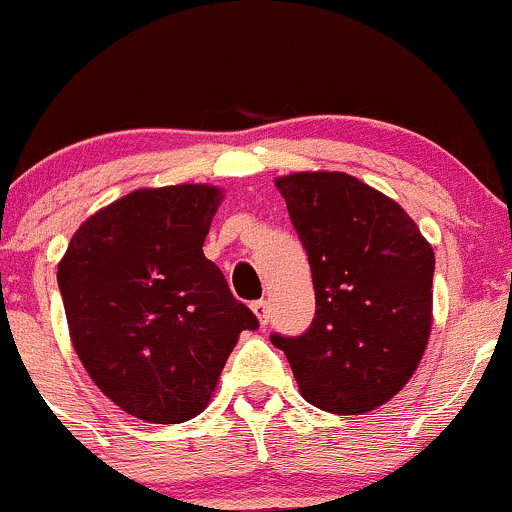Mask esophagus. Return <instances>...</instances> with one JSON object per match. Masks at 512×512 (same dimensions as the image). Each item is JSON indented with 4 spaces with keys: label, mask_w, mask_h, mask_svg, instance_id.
Wrapping results in <instances>:
<instances>
[{
    "label": "esophagus",
    "mask_w": 512,
    "mask_h": 512,
    "mask_svg": "<svg viewBox=\"0 0 512 512\" xmlns=\"http://www.w3.org/2000/svg\"><path fill=\"white\" fill-rule=\"evenodd\" d=\"M251 310H254V315L258 317V322L266 327L268 324V302L266 300H256L254 305H251Z\"/></svg>",
    "instance_id": "1"
}]
</instances>
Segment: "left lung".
Wrapping results in <instances>:
<instances>
[{
    "label": "left lung",
    "mask_w": 512,
    "mask_h": 512,
    "mask_svg": "<svg viewBox=\"0 0 512 512\" xmlns=\"http://www.w3.org/2000/svg\"><path fill=\"white\" fill-rule=\"evenodd\" d=\"M276 185L307 251L317 310L300 337L276 332L271 342L315 408H378L425 354L432 246L398 202L346 173H295Z\"/></svg>",
    "instance_id": "8db88e82"
}]
</instances>
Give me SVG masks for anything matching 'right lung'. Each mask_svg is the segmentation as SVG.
<instances>
[{
	"mask_svg": "<svg viewBox=\"0 0 512 512\" xmlns=\"http://www.w3.org/2000/svg\"><path fill=\"white\" fill-rule=\"evenodd\" d=\"M222 192L136 190L73 234L58 266L70 339L114 405L158 425L195 417L254 312L202 254Z\"/></svg>",
	"mask_w": 512,
	"mask_h": 512,
	"instance_id": "right-lung-1",
	"label": "right lung"
}]
</instances>
